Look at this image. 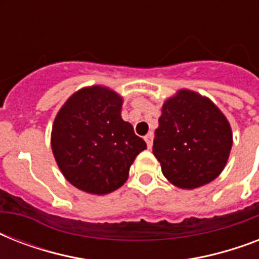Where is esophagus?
<instances>
[{"instance_id": "1", "label": "esophagus", "mask_w": 259, "mask_h": 259, "mask_svg": "<svg viewBox=\"0 0 259 259\" xmlns=\"http://www.w3.org/2000/svg\"><path fill=\"white\" fill-rule=\"evenodd\" d=\"M145 142L146 145H148V148H152V145H153V133H149L148 136L145 137Z\"/></svg>"}]
</instances>
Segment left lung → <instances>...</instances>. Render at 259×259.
I'll return each instance as SVG.
<instances>
[{"label": "left lung", "instance_id": "left-lung-1", "mask_svg": "<svg viewBox=\"0 0 259 259\" xmlns=\"http://www.w3.org/2000/svg\"><path fill=\"white\" fill-rule=\"evenodd\" d=\"M231 146L229 121L208 98L180 90L164 103L153 154L173 185L193 189L208 184L223 170Z\"/></svg>", "mask_w": 259, "mask_h": 259}]
</instances>
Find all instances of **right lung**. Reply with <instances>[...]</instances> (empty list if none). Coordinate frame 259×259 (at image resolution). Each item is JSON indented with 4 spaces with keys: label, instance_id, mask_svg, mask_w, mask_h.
Instances as JSON below:
<instances>
[{
    "label": "right lung",
    "instance_id": "right-lung-1",
    "mask_svg": "<svg viewBox=\"0 0 259 259\" xmlns=\"http://www.w3.org/2000/svg\"><path fill=\"white\" fill-rule=\"evenodd\" d=\"M122 98L101 86L79 90L55 118L51 145L59 168L76 188L106 195L123 185L145 141L121 118Z\"/></svg>",
    "mask_w": 259,
    "mask_h": 259
}]
</instances>
